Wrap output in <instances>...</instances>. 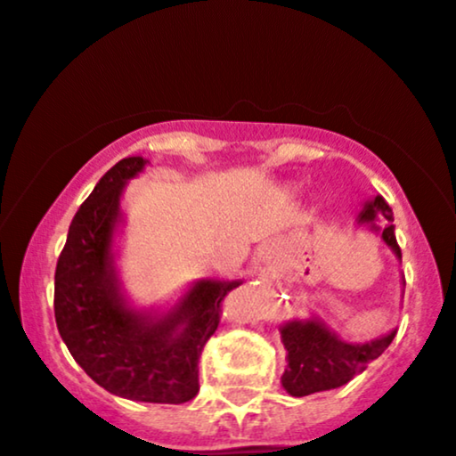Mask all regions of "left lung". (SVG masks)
Wrapping results in <instances>:
<instances>
[{
	"label": "left lung",
	"mask_w": 456,
	"mask_h": 456,
	"mask_svg": "<svg viewBox=\"0 0 456 456\" xmlns=\"http://www.w3.org/2000/svg\"><path fill=\"white\" fill-rule=\"evenodd\" d=\"M376 218L387 220V224L382 227V240L389 244L397 257H402L391 224V208L382 196H376L371 203H367L365 212L361 214L362 223H373ZM395 332L371 343L354 345L341 341L337 334L330 332L323 323L314 319L292 321L281 328V341L289 352V367L281 376V385L295 397L347 385L354 376L365 371L369 361L378 358L389 347Z\"/></svg>",
	"instance_id": "1"
}]
</instances>
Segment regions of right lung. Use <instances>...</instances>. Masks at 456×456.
Listing matches in <instances>:
<instances>
[{"mask_svg": "<svg viewBox=\"0 0 456 456\" xmlns=\"http://www.w3.org/2000/svg\"><path fill=\"white\" fill-rule=\"evenodd\" d=\"M143 157L118 161L100 179L69 224L56 262V328L91 380L115 395L183 404L199 393V361L223 316V301L240 281L205 280L161 319L126 308L113 273L111 240L126 179Z\"/></svg>", "mask_w": 456, "mask_h": 456, "instance_id": "obj_1", "label": "right lung"}]
</instances>
